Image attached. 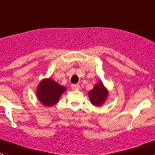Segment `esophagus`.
I'll return each instance as SVG.
<instances>
[{"label": "esophagus", "instance_id": "obj_1", "mask_svg": "<svg viewBox=\"0 0 155 155\" xmlns=\"http://www.w3.org/2000/svg\"><path fill=\"white\" fill-rule=\"evenodd\" d=\"M71 86H72V90H78V89H79V84H72Z\"/></svg>", "mask_w": 155, "mask_h": 155}]
</instances>
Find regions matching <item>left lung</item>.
<instances>
[{"label":"left lung","mask_w":155,"mask_h":155,"mask_svg":"<svg viewBox=\"0 0 155 155\" xmlns=\"http://www.w3.org/2000/svg\"><path fill=\"white\" fill-rule=\"evenodd\" d=\"M88 94L92 104L97 107H100L105 102L108 96V91L104 87L103 83L100 82L95 85L93 90H90Z\"/></svg>","instance_id":"1"}]
</instances>
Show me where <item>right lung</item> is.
Listing matches in <instances>:
<instances>
[{
	"label": "right lung",
	"mask_w": 155,
	"mask_h": 155,
	"mask_svg": "<svg viewBox=\"0 0 155 155\" xmlns=\"http://www.w3.org/2000/svg\"><path fill=\"white\" fill-rule=\"evenodd\" d=\"M65 87L51 79H43L37 88V97L43 105L51 107L58 103Z\"/></svg>",
	"instance_id": "add662e5"
}]
</instances>
